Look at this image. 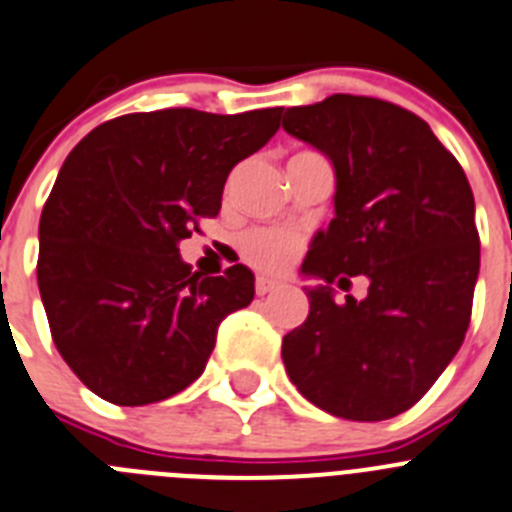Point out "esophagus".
<instances>
[{
    "label": "esophagus",
    "mask_w": 512,
    "mask_h": 512,
    "mask_svg": "<svg viewBox=\"0 0 512 512\" xmlns=\"http://www.w3.org/2000/svg\"><path fill=\"white\" fill-rule=\"evenodd\" d=\"M278 288H280L278 280H270V278H257L255 280L257 296H267V293H273V290H278Z\"/></svg>",
    "instance_id": "34e87169"
}]
</instances>
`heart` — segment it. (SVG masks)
<instances>
[{"label":"heart","mask_w":512,"mask_h":512,"mask_svg":"<svg viewBox=\"0 0 512 512\" xmlns=\"http://www.w3.org/2000/svg\"><path fill=\"white\" fill-rule=\"evenodd\" d=\"M301 247V234L290 232V229H252L239 242V250H242L245 260L260 270H267V273L285 270Z\"/></svg>","instance_id":"b5f03b06"}]
</instances>
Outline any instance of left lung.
Returning <instances> with one entry per match:
<instances>
[{
    "label": "left lung",
    "instance_id": "8db88e82",
    "mask_svg": "<svg viewBox=\"0 0 512 512\" xmlns=\"http://www.w3.org/2000/svg\"><path fill=\"white\" fill-rule=\"evenodd\" d=\"M283 130L334 165V219L301 275L311 308L283 336L303 398L331 416L385 421L408 411L459 352L480 275L474 196L457 158L426 122L372 96L334 94L285 109ZM371 280L362 302L330 283Z\"/></svg>",
    "mask_w": 512,
    "mask_h": 512
}]
</instances>
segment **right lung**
Masks as SVG:
<instances>
[{
  "instance_id": "add662e5",
  "label": "right lung",
  "mask_w": 512,
  "mask_h": 512,
  "mask_svg": "<svg viewBox=\"0 0 512 512\" xmlns=\"http://www.w3.org/2000/svg\"><path fill=\"white\" fill-rule=\"evenodd\" d=\"M283 107L124 114L71 150L40 216L38 288L53 342L91 393L147 405L204 372L216 329L255 298L245 265L201 278L178 242L222 209L229 170Z\"/></svg>"
}]
</instances>
